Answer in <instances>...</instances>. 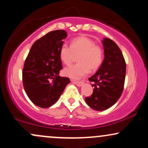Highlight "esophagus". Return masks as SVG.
Here are the masks:
<instances>
[{
  "mask_svg": "<svg viewBox=\"0 0 148 148\" xmlns=\"http://www.w3.org/2000/svg\"><path fill=\"white\" fill-rule=\"evenodd\" d=\"M71 82H72L73 84H75V85H77V86H79V87H81L83 85V82H76V81L71 80Z\"/></svg>",
  "mask_w": 148,
  "mask_h": 148,
  "instance_id": "34e87169",
  "label": "esophagus"
}]
</instances>
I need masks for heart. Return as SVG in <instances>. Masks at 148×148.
I'll list each match as a JSON object with an SVG mask.
<instances>
[{"mask_svg":"<svg viewBox=\"0 0 148 148\" xmlns=\"http://www.w3.org/2000/svg\"><path fill=\"white\" fill-rule=\"evenodd\" d=\"M78 57V64L64 68V76L73 79L85 77L89 71L100 67L103 58V50L91 38L81 36L71 40L70 47L64 44L60 49V58L64 64L69 65Z\"/></svg>","mask_w":148,"mask_h":148,"instance_id":"obj_1","label":"heart"}]
</instances>
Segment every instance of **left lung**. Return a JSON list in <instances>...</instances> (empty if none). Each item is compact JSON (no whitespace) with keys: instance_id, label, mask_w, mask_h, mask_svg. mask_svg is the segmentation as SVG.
I'll use <instances>...</instances> for the list:
<instances>
[{"instance_id":"8db88e82","label":"left lung","mask_w":148,"mask_h":148,"mask_svg":"<svg viewBox=\"0 0 148 148\" xmlns=\"http://www.w3.org/2000/svg\"><path fill=\"white\" fill-rule=\"evenodd\" d=\"M104 60L94 75L89 78L93 83V92L86 98V103L96 111H103L113 106L123 92L126 77V63L118 45L112 40H102Z\"/></svg>"}]
</instances>
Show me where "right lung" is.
<instances>
[{
	"label": "right lung",
	"instance_id": "obj_1",
	"mask_svg": "<svg viewBox=\"0 0 148 148\" xmlns=\"http://www.w3.org/2000/svg\"><path fill=\"white\" fill-rule=\"evenodd\" d=\"M67 34L64 30L50 32L37 40L24 62L22 81L27 96L36 106L48 108L57 103L70 83L59 76L62 69L60 49Z\"/></svg>",
	"mask_w": 148,
	"mask_h": 148
}]
</instances>
